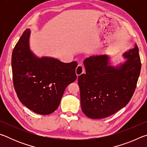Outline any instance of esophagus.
<instances>
[{"mask_svg": "<svg viewBox=\"0 0 147 147\" xmlns=\"http://www.w3.org/2000/svg\"><path fill=\"white\" fill-rule=\"evenodd\" d=\"M84 68L83 65H78L76 69V74L77 76H79L80 75H81L82 74L84 73Z\"/></svg>", "mask_w": 147, "mask_h": 147, "instance_id": "34e87169", "label": "esophagus"}]
</instances>
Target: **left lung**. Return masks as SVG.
Returning <instances> with one entry per match:
<instances>
[{"label":"left lung","mask_w":147,"mask_h":147,"mask_svg":"<svg viewBox=\"0 0 147 147\" xmlns=\"http://www.w3.org/2000/svg\"><path fill=\"white\" fill-rule=\"evenodd\" d=\"M126 61L113 65L108 54H96L84 59L86 74L78 77L82 110L91 119L113 115L126 106L132 96L140 74L139 49L124 52Z\"/></svg>","instance_id":"left-lung-1"}]
</instances>
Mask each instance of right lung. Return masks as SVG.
I'll return each instance as SVG.
<instances>
[{
    "label": "right lung",
    "mask_w": 147,
    "mask_h": 147,
    "mask_svg": "<svg viewBox=\"0 0 147 147\" xmlns=\"http://www.w3.org/2000/svg\"><path fill=\"white\" fill-rule=\"evenodd\" d=\"M31 32L26 29L12 53L15 89L22 104L34 112L49 115L58 108L67 86L76 80V61L63 63L31 51Z\"/></svg>",
    "instance_id": "add662e5"
}]
</instances>
